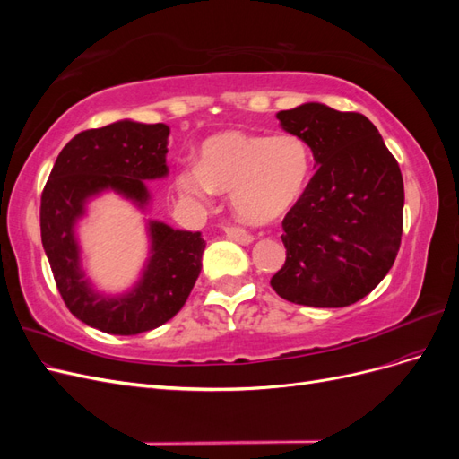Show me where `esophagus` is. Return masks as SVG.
I'll return each instance as SVG.
<instances>
[{"mask_svg": "<svg viewBox=\"0 0 459 459\" xmlns=\"http://www.w3.org/2000/svg\"><path fill=\"white\" fill-rule=\"evenodd\" d=\"M226 235H228L230 239L238 241V243H241V245H251V243H253V235L248 233V231H245L243 228H238V226L226 228Z\"/></svg>", "mask_w": 459, "mask_h": 459, "instance_id": "1", "label": "esophagus"}]
</instances>
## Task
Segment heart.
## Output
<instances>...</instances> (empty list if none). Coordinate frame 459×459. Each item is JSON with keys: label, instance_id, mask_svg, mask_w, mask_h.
I'll return each mask as SVG.
<instances>
[{"label": "heart", "instance_id": "1", "mask_svg": "<svg viewBox=\"0 0 459 459\" xmlns=\"http://www.w3.org/2000/svg\"><path fill=\"white\" fill-rule=\"evenodd\" d=\"M310 176L312 151L304 137L224 132L208 137L199 169L187 166L178 184L189 199L201 203L212 189L231 193L235 214L248 224H266L297 204Z\"/></svg>", "mask_w": 459, "mask_h": 459}]
</instances>
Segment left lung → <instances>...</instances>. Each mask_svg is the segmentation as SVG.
Masks as SVG:
<instances>
[{"mask_svg":"<svg viewBox=\"0 0 459 459\" xmlns=\"http://www.w3.org/2000/svg\"><path fill=\"white\" fill-rule=\"evenodd\" d=\"M277 118L310 145L316 174L283 218L287 258L270 285L304 307H351L381 283L398 255L400 166L359 113L304 103Z\"/></svg>","mask_w":459,"mask_h":459,"instance_id":"obj_1","label":"left lung"}]
</instances>
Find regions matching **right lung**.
I'll return each mask as SVG.
<instances>
[{
  "label": "right lung",
  "instance_id": "add662e5",
  "mask_svg": "<svg viewBox=\"0 0 459 459\" xmlns=\"http://www.w3.org/2000/svg\"><path fill=\"white\" fill-rule=\"evenodd\" d=\"M169 134L166 124L134 120L80 132L59 152L41 193V245L66 308L110 335H137L169 322L182 310L203 268L201 233L172 230L162 221H149L151 256L128 293H95L80 268L74 226L86 212V201L113 189L143 208L149 203L145 179L169 174Z\"/></svg>",
  "mask_w": 459,
  "mask_h": 459
}]
</instances>
